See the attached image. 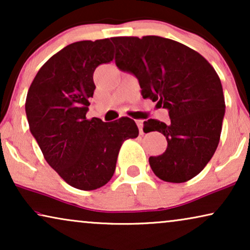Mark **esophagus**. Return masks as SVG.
<instances>
[{
	"label": "esophagus",
	"instance_id": "obj_1",
	"mask_svg": "<svg viewBox=\"0 0 250 250\" xmlns=\"http://www.w3.org/2000/svg\"><path fill=\"white\" fill-rule=\"evenodd\" d=\"M135 123H136V125H138V127L140 129V133L142 134V133H143V121H142V119H136Z\"/></svg>",
	"mask_w": 250,
	"mask_h": 250
}]
</instances>
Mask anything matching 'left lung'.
Returning <instances> with one entry per match:
<instances>
[{"label":"left lung","instance_id":"1","mask_svg":"<svg viewBox=\"0 0 250 250\" xmlns=\"http://www.w3.org/2000/svg\"><path fill=\"white\" fill-rule=\"evenodd\" d=\"M116 64L134 74L145 99L168 110L167 123L149 119L146 133L166 136L165 152L150 157L156 176L172 183L187 182L211 159L220 142L225 101L213 66L182 43L160 36L111 37Z\"/></svg>","mask_w":250,"mask_h":250}]
</instances>
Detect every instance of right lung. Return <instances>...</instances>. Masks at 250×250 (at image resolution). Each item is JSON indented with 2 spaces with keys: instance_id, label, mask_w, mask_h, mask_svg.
<instances>
[{
  "instance_id": "1",
  "label": "right lung",
  "mask_w": 250,
  "mask_h": 250,
  "mask_svg": "<svg viewBox=\"0 0 250 250\" xmlns=\"http://www.w3.org/2000/svg\"><path fill=\"white\" fill-rule=\"evenodd\" d=\"M109 39L71 43L41 67L26 98L29 129L47 164L69 186L95 190L114 175L121 146L139 135L132 118H86L93 74L114 60Z\"/></svg>"
}]
</instances>
